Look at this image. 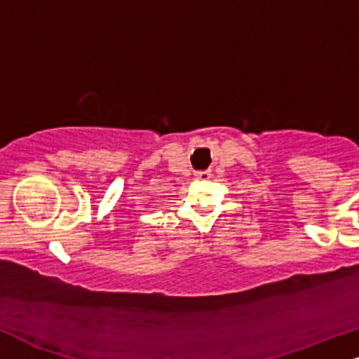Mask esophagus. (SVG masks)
<instances>
[{
  "label": "esophagus",
  "instance_id": "obj_1",
  "mask_svg": "<svg viewBox=\"0 0 359 359\" xmlns=\"http://www.w3.org/2000/svg\"><path fill=\"white\" fill-rule=\"evenodd\" d=\"M211 176L210 171H196V178L200 180H208Z\"/></svg>",
  "mask_w": 359,
  "mask_h": 359
}]
</instances>
